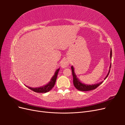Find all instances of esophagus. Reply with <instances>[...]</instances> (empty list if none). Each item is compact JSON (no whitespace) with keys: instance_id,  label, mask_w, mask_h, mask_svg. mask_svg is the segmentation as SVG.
I'll use <instances>...</instances> for the list:
<instances>
[{"instance_id":"1","label":"esophagus","mask_w":125,"mask_h":125,"mask_svg":"<svg viewBox=\"0 0 125 125\" xmlns=\"http://www.w3.org/2000/svg\"><path fill=\"white\" fill-rule=\"evenodd\" d=\"M69 62L68 60L67 59H64L61 62V66L62 68H66L69 65Z\"/></svg>"}]
</instances>
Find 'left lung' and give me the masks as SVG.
<instances>
[{
  "label": "left lung",
  "instance_id": "obj_1",
  "mask_svg": "<svg viewBox=\"0 0 125 125\" xmlns=\"http://www.w3.org/2000/svg\"><path fill=\"white\" fill-rule=\"evenodd\" d=\"M110 57L111 59H112V49L111 50V52H110ZM111 65L110 66V68H111ZM71 70H72V73H73V85L75 87V88L79 90V91H91L97 88L98 86H99L102 83V82L99 83L95 84L94 85H86L84 84L83 83H82L81 82H80L77 78L76 77V75H75V73H74V68L73 66H71ZM109 72H110V69L109 70L108 73L107 75H106V77L105 78V79H106L109 73Z\"/></svg>",
  "mask_w": 125,
  "mask_h": 125
}]
</instances>
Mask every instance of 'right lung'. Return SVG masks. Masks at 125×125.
<instances>
[{
    "instance_id": "obj_1",
    "label": "right lung",
    "mask_w": 125,
    "mask_h": 125,
    "mask_svg": "<svg viewBox=\"0 0 125 125\" xmlns=\"http://www.w3.org/2000/svg\"><path fill=\"white\" fill-rule=\"evenodd\" d=\"M59 70V69L56 70L54 75L53 76V77L52 78L50 82H49L47 84L45 85V86L40 87V88H31V87H28V86L27 87L30 90H31L33 91L34 92H36V93H46L48 91H50L53 88L55 84L57 77V74H58Z\"/></svg>"
}]
</instances>
